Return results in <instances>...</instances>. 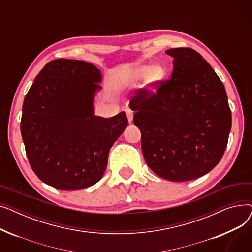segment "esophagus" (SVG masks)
<instances>
[{"label":"esophagus","instance_id":"1","mask_svg":"<svg viewBox=\"0 0 252 252\" xmlns=\"http://www.w3.org/2000/svg\"><path fill=\"white\" fill-rule=\"evenodd\" d=\"M126 113L128 122H129V123L133 122V117H134V112H133V110H130L129 108H126Z\"/></svg>","mask_w":252,"mask_h":252}]
</instances>
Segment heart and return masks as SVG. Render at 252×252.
Returning a JSON list of instances; mask_svg holds the SVG:
<instances>
[{
    "instance_id": "obj_1",
    "label": "heart",
    "mask_w": 252,
    "mask_h": 252,
    "mask_svg": "<svg viewBox=\"0 0 252 252\" xmlns=\"http://www.w3.org/2000/svg\"><path fill=\"white\" fill-rule=\"evenodd\" d=\"M165 75V70L159 64H155L152 66L149 65H142L138 66L137 68L134 69L131 72V81L139 82L143 81L144 78L149 76V83L150 84H157L160 82Z\"/></svg>"
}]
</instances>
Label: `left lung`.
Masks as SVG:
<instances>
[{
	"label": "left lung",
	"mask_w": 252,
	"mask_h": 252,
	"mask_svg": "<svg viewBox=\"0 0 252 252\" xmlns=\"http://www.w3.org/2000/svg\"><path fill=\"white\" fill-rule=\"evenodd\" d=\"M170 79L141 89L129 108L141 130L142 151L152 171L173 182L206 175L227 148L232 115L224 86L191 48H173Z\"/></svg>",
	"instance_id": "8db88e82"
}]
</instances>
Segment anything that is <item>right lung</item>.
<instances>
[{"mask_svg":"<svg viewBox=\"0 0 252 252\" xmlns=\"http://www.w3.org/2000/svg\"><path fill=\"white\" fill-rule=\"evenodd\" d=\"M100 82L95 65L56 59L39 71L24 98L20 129L26 156L49 186L84 189L105 173L110 148L127 118L124 111L110 118L94 115Z\"/></svg>","mask_w":252,"mask_h":252,"instance_id":"right-lung-1","label":"right lung"}]
</instances>
